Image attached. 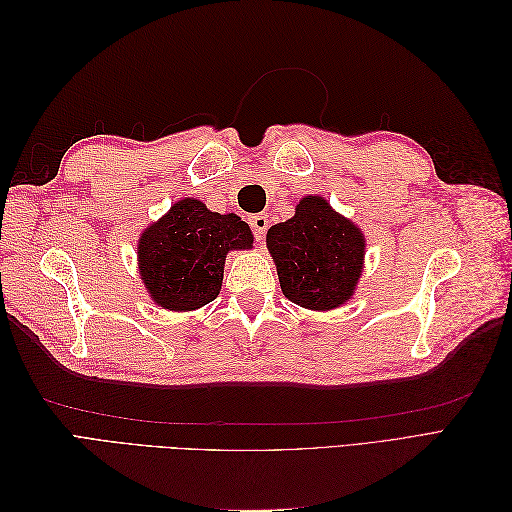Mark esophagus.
<instances>
[{"label": "esophagus", "instance_id": "obj_1", "mask_svg": "<svg viewBox=\"0 0 512 512\" xmlns=\"http://www.w3.org/2000/svg\"><path fill=\"white\" fill-rule=\"evenodd\" d=\"M250 226L254 230L256 239H265V232L269 228V218H267L265 213H256V215H252V218H250Z\"/></svg>", "mask_w": 512, "mask_h": 512}]
</instances>
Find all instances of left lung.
<instances>
[{
	"label": "left lung",
	"instance_id": "1",
	"mask_svg": "<svg viewBox=\"0 0 512 512\" xmlns=\"http://www.w3.org/2000/svg\"><path fill=\"white\" fill-rule=\"evenodd\" d=\"M284 297L307 309L346 303L361 277L365 239L320 196H305L294 218L267 232Z\"/></svg>",
	"mask_w": 512,
	"mask_h": 512
}]
</instances>
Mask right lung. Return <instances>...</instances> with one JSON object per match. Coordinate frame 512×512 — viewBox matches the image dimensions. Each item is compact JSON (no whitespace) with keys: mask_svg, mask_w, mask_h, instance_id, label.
Wrapping results in <instances>:
<instances>
[{"mask_svg":"<svg viewBox=\"0 0 512 512\" xmlns=\"http://www.w3.org/2000/svg\"><path fill=\"white\" fill-rule=\"evenodd\" d=\"M252 243L250 226L235 213H213L200 200L183 198L143 232L138 269L160 307L190 312L218 297L226 254Z\"/></svg>","mask_w":512,"mask_h":512,"instance_id":"add662e5","label":"right lung"}]
</instances>
